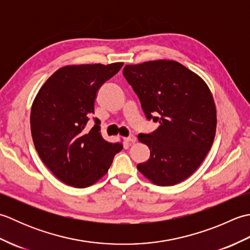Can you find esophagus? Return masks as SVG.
Instances as JSON below:
<instances>
[{
	"label": "esophagus",
	"instance_id": "34e87169",
	"mask_svg": "<svg viewBox=\"0 0 250 250\" xmlns=\"http://www.w3.org/2000/svg\"><path fill=\"white\" fill-rule=\"evenodd\" d=\"M125 142L128 143V144H133V143L136 142V137L134 135H130L129 137H125Z\"/></svg>",
	"mask_w": 250,
	"mask_h": 250
}]
</instances>
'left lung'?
<instances>
[{
	"label": "left lung",
	"instance_id": "8db88e82",
	"mask_svg": "<svg viewBox=\"0 0 250 250\" xmlns=\"http://www.w3.org/2000/svg\"><path fill=\"white\" fill-rule=\"evenodd\" d=\"M125 77L146 118L159 128L137 139L150 157L137 169L158 186H173L192 175L210 150L216 134V106L206 83L173 60L125 65Z\"/></svg>",
	"mask_w": 250,
	"mask_h": 250
}]
</instances>
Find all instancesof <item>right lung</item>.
Wrapping results in <instances>:
<instances>
[{
  "instance_id": "1",
  "label": "right lung",
  "mask_w": 250,
  "mask_h": 250,
  "mask_svg": "<svg viewBox=\"0 0 250 250\" xmlns=\"http://www.w3.org/2000/svg\"><path fill=\"white\" fill-rule=\"evenodd\" d=\"M124 65H66L41 87L31 108V133L42 161L62 183L75 188L95 184L108 172L121 143L105 141L100 120L86 125L94 113L101 86Z\"/></svg>"
}]
</instances>
